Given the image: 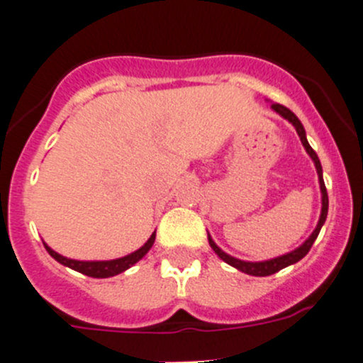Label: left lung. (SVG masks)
<instances>
[{
	"mask_svg": "<svg viewBox=\"0 0 363 363\" xmlns=\"http://www.w3.org/2000/svg\"><path fill=\"white\" fill-rule=\"evenodd\" d=\"M271 110L277 111L280 117L286 118L287 122H291V124L294 125V129H296L301 143H303L305 150H307V154L312 157V161H314L315 170H318V177H319V188H321V214H319V221H318V225H315L314 232H312V234L308 235V238L305 239V241L301 242L298 248H294L293 252H289V253H284V255H280V257H275V259L259 260V262H250V260H241V259H235V257L228 255V253H225L223 250H221L220 246L213 241V238H211L209 232H207V239H209V245H211V248L214 250V253H216L221 260H225L227 264H230L232 267H235V269L242 271V273H246V275H252V277H269V275H273V273H277V271L284 269V267L291 266V264H296L298 260L303 259V257L308 253V250L312 248V245H314L315 239H318L319 230H321V227L325 225V221H326V216H328V193H326L325 181H323L321 161H319L318 154L314 152V149H312L311 143H308L307 133H305L303 124H301L300 118H298L293 111L287 110V108L282 106V104H271Z\"/></svg>",
	"mask_w": 363,
	"mask_h": 363,
	"instance_id": "obj_1",
	"label": "left lung"
}]
</instances>
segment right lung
<instances>
[{"instance_id":"right-lung-1","label":"right lung","mask_w":363,"mask_h":363,"mask_svg":"<svg viewBox=\"0 0 363 363\" xmlns=\"http://www.w3.org/2000/svg\"><path fill=\"white\" fill-rule=\"evenodd\" d=\"M154 241H156V232H152L149 239H147L145 245L142 248H138L136 252L129 253V255L121 257V259H113V260H76V259H67V257L60 255L58 252L48 246L44 242L45 250H48L49 255L52 257L55 260H58L60 264L63 266L70 267L74 271H79L83 275L92 277V279H110V277L118 275V273H124L125 269H129L131 266H135L140 259L147 255L150 248H152Z\"/></svg>"}]
</instances>
